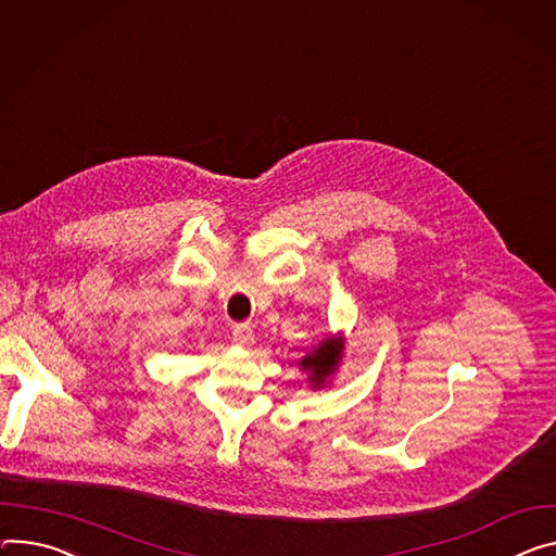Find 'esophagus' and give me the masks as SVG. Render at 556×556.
Here are the masks:
<instances>
[{"label":"esophagus","instance_id":"1","mask_svg":"<svg viewBox=\"0 0 556 556\" xmlns=\"http://www.w3.org/2000/svg\"><path fill=\"white\" fill-rule=\"evenodd\" d=\"M232 341L239 348H250L252 343H255V332H252V328L248 324H237V326H232Z\"/></svg>","mask_w":556,"mask_h":556}]
</instances>
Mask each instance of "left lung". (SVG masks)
<instances>
[{"mask_svg":"<svg viewBox=\"0 0 556 556\" xmlns=\"http://www.w3.org/2000/svg\"><path fill=\"white\" fill-rule=\"evenodd\" d=\"M343 348H345V337L330 334L299 359V368L308 372V381L313 390H321L324 386L330 383L332 375L337 372L343 359Z\"/></svg>","mask_w":556,"mask_h":556,"instance_id":"left-lung-1","label":"left lung"}]
</instances>
